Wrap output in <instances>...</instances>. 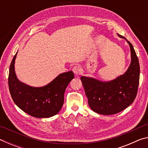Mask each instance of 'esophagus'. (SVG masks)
<instances>
[{"mask_svg": "<svg viewBox=\"0 0 148 148\" xmlns=\"http://www.w3.org/2000/svg\"><path fill=\"white\" fill-rule=\"evenodd\" d=\"M72 71L75 74H79L82 72V69L79 66H74L72 69Z\"/></svg>", "mask_w": 148, "mask_h": 148, "instance_id": "1", "label": "esophagus"}]
</instances>
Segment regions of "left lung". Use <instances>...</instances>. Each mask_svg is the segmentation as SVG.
I'll return each mask as SVG.
<instances>
[{"mask_svg": "<svg viewBox=\"0 0 148 148\" xmlns=\"http://www.w3.org/2000/svg\"><path fill=\"white\" fill-rule=\"evenodd\" d=\"M131 62L124 74L110 82H101L92 77L82 76L81 80L88 104L92 111L102 115H112L123 111L136 98L140 79L138 59L131 42Z\"/></svg>", "mask_w": 148, "mask_h": 148, "instance_id": "left-lung-1", "label": "left lung"}]
</instances>
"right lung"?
<instances>
[{"label":"right lung","mask_w":148,"mask_h":148,"mask_svg":"<svg viewBox=\"0 0 148 148\" xmlns=\"http://www.w3.org/2000/svg\"><path fill=\"white\" fill-rule=\"evenodd\" d=\"M17 52L10 66L8 86L12 98L17 106L30 116L46 118L56 115L64 103V94L69 84L74 77L72 71L59 74L49 84L34 87L22 83L17 78L14 70Z\"/></svg>","instance_id":"1"}]
</instances>
